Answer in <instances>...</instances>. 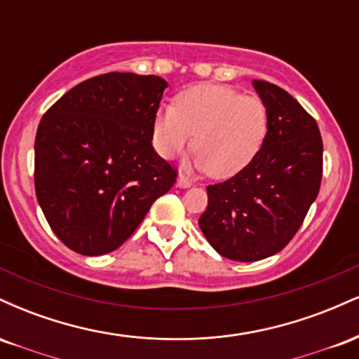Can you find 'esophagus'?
Returning a JSON list of instances; mask_svg holds the SVG:
<instances>
[{"label":"esophagus","instance_id":"esophagus-1","mask_svg":"<svg viewBox=\"0 0 359 359\" xmlns=\"http://www.w3.org/2000/svg\"><path fill=\"white\" fill-rule=\"evenodd\" d=\"M191 185H192V182H191V180L187 179V177L179 175V179H177V187H180V189H187V187H191Z\"/></svg>","mask_w":359,"mask_h":359}]
</instances>
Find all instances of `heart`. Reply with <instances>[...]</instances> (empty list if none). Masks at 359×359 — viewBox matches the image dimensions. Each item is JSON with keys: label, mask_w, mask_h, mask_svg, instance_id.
<instances>
[{"label": "heart", "mask_w": 359, "mask_h": 359, "mask_svg": "<svg viewBox=\"0 0 359 359\" xmlns=\"http://www.w3.org/2000/svg\"><path fill=\"white\" fill-rule=\"evenodd\" d=\"M266 133L269 113L263 101L226 86L185 89L174 108H162L154 119V145L160 156L180 154L194 134L197 154L192 165L216 179H228L250 165Z\"/></svg>", "instance_id": "obj_1"}]
</instances>
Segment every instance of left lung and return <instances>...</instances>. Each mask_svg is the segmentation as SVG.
<instances>
[{
    "instance_id": "obj_1",
    "label": "left lung",
    "mask_w": 359,
    "mask_h": 359,
    "mask_svg": "<svg viewBox=\"0 0 359 359\" xmlns=\"http://www.w3.org/2000/svg\"><path fill=\"white\" fill-rule=\"evenodd\" d=\"M251 84L266 106L269 133L250 165L209 185L208 209L199 217L209 245L234 262H257L285 248L323 179L316 119L278 86L257 79Z\"/></svg>"
}]
</instances>
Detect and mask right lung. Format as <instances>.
I'll use <instances>...</instances> for the list:
<instances>
[{"instance_id":"obj_1","label":"right lung","mask_w":359,"mask_h":359,"mask_svg":"<svg viewBox=\"0 0 359 359\" xmlns=\"http://www.w3.org/2000/svg\"><path fill=\"white\" fill-rule=\"evenodd\" d=\"M167 82L109 72L65 93L35 137V192L67 248L100 257L125 243L175 184L155 151L154 119Z\"/></svg>"}]
</instances>
